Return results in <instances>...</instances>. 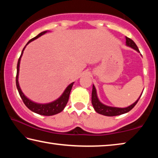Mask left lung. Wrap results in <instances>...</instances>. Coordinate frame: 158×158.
Segmentation results:
<instances>
[{"label":"left lung","instance_id":"1","mask_svg":"<svg viewBox=\"0 0 158 158\" xmlns=\"http://www.w3.org/2000/svg\"><path fill=\"white\" fill-rule=\"evenodd\" d=\"M125 38H126L127 46L132 48V49H135L137 52H139V50L137 44L135 43V42H134L132 40H131L127 37H125ZM141 95H142V93H141ZM141 95H140V97L137 99V100L135 102H134L132 105L127 106V107H125V108L114 107V106H106L105 105H104V104L102 103L99 100L97 95V92H96L95 87L94 85H93L91 102H92L93 108H94V109L97 113L104 115V116H118V115L123 114L127 113L128 111H130L131 109L134 108V106L137 105V102L139 101V100Z\"/></svg>","mask_w":158,"mask_h":158}]
</instances>
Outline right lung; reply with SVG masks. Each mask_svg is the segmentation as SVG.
I'll list each match as a JSON object with an SVG mask.
<instances>
[{"mask_svg": "<svg viewBox=\"0 0 158 158\" xmlns=\"http://www.w3.org/2000/svg\"><path fill=\"white\" fill-rule=\"evenodd\" d=\"M46 33H47V31L42 32V33L37 35L36 37H33V38L30 40L28 42V43L26 44V45L30 43L31 42L35 40L37 38H38L39 37L42 36V35H44ZM26 45L23 49L20 57H19V58L18 63H17V67L16 85H17V88L19 93V95H20V97L21 98V99H22V100L23 102V103L25 104V105L27 106V107L30 109V110L35 112V113L42 115V116H53V115H55V114L60 113V112H61L63 110L64 108H65V106L67 105V103H68V100H69V93H70L72 88H73V85L74 84V82L71 83V84L66 88L65 90H64L63 93L61 95V96L59 98H58L56 100L53 101V102H52L47 103V104H38V103L34 102L31 101V100H29L28 98H26L24 95V94L23 93V92L21 91V88L19 86V81H18L21 58V56H22L23 50L25 49Z\"/></svg>", "mask_w": 158, "mask_h": 158, "instance_id": "right-lung-1", "label": "right lung"}]
</instances>
